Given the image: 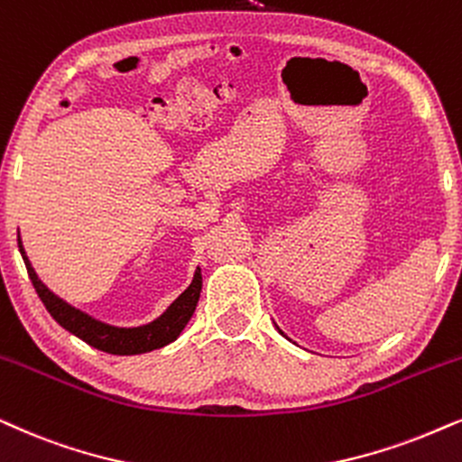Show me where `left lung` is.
I'll use <instances>...</instances> for the list:
<instances>
[{
    "instance_id": "1",
    "label": "left lung",
    "mask_w": 462,
    "mask_h": 462,
    "mask_svg": "<svg viewBox=\"0 0 462 462\" xmlns=\"http://www.w3.org/2000/svg\"><path fill=\"white\" fill-rule=\"evenodd\" d=\"M280 333H282V331H280Z\"/></svg>"
}]
</instances>
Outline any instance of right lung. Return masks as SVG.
<instances>
[{
    "label": "right lung",
    "instance_id": "1",
    "mask_svg": "<svg viewBox=\"0 0 462 462\" xmlns=\"http://www.w3.org/2000/svg\"><path fill=\"white\" fill-rule=\"evenodd\" d=\"M19 250H21L23 261H25L29 278H32L33 282V289L42 299V303H44L48 314H51L52 319L65 328V331L74 333L76 337L87 341V344L93 346V348L107 352V355H121V356L143 355V352L163 348V346L171 344V341L182 333V328L187 327V322L190 320V316H193V311L197 308V301H199L201 269L197 267L193 282L189 284V289L184 291L182 295H180L157 320L148 322V325L129 327V328L112 327L97 319H93V316L85 314V311L76 310L74 305H69L68 301H63L61 297H57L55 292L48 291V286L38 278V273H35V269L27 259L21 236H19Z\"/></svg>",
    "mask_w": 462,
    "mask_h": 462
}]
</instances>
